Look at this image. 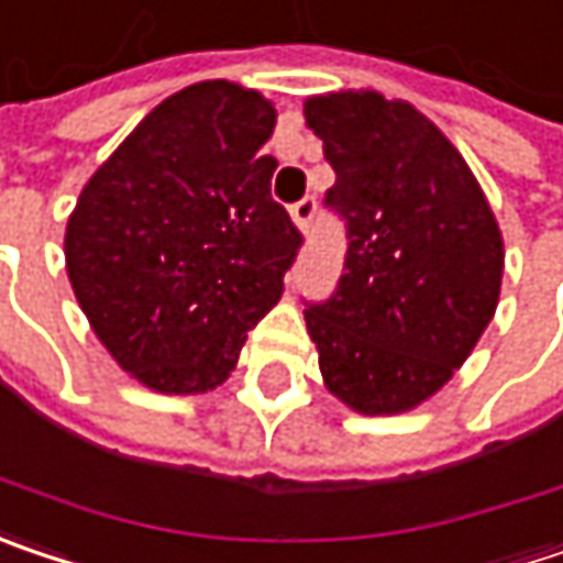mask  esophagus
Segmentation results:
<instances>
[{
  "label": "esophagus",
  "instance_id": "1",
  "mask_svg": "<svg viewBox=\"0 0 563 563\" xmlns=\"http://www.w3.org/2000/svg\"><path fill=\"white\" fill-rule=\"evenodd\" d=\"M289 216H292L296 229L306 231L309 225H312V219H316V199H312V196H306L302 202H296V206L289 209Z\"/></svg>",
  "mask_w": 563,
  "mask_h": 563
}]
</instances>
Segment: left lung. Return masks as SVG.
<instances>
[{
  "label": "left lung",
  "instance_id": "left-lung-1",
  "mask_svg": "<svg viewBox=\"0 0 563 563\" xmlns=\"http://www.w3.org/2000/svg\"><path fill=\"white\" fill-rule=\"evenodd\" d=\"M347 222L334 296L306 329L329 393L361 416L422 406L471 357L503 286V231L461 151L416 106L341 89L302 106Z\"/></svg>",
  "mask_w": 563,
  "mask_h": 563
}]
</instances>
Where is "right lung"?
<instances>
[{
	"label": "right lung",
	"mask_w": 563,
	"mask_h": 563,
	"mask_svg": "<svg viewBox=\"0 0 563 563\" xmlns=\"http://www.w3.org/2000/svg\"><path fill=\"white\" fill-rule=\"evenodd\" d=\"M274 125L257 89L202 79L154 106L82 186L67 277L137 384L177 396L225 384L280 302L302 234L271 199Z\"/></svg>",
	"instance_id": "obj_1"
}]
</instances>
